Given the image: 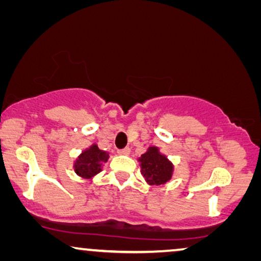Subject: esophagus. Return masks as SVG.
Segmentation results:
<instances>
[{"label": "esophagus", "instance_id": "esophagus-1", "mask_svg": "<svg viewBox=\"0 0 261 261\" xmlns=\"http://www.w3.org/2000/svg\"><path fill=\"white\" fill-rule=\"evenodd\" d=\"M130 152H131L130 148H124V149L118 150L119 155H130Z\"/></svg>", "mask_w": 261, "mask_h": 261}]
</instances>
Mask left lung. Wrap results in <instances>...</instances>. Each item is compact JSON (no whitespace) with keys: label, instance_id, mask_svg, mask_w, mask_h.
Instances as JSON below:
<instances>
[{"label":"left lung","instance_id":"8db88e82","mask_svg":"<svg viewBox=\"0 0 261 261\" xmlns=\"http://www.w3.org/2000/svg\"><path fill=\"white\" fill-rule=\"evenodd\" d=\"M138 162L141 164L142 175L150 186L166 185L174 174V164L157 146H149L146 152L139 157Z\"/></svg>","mask_w":261,"mask_h":261}]
</instances>
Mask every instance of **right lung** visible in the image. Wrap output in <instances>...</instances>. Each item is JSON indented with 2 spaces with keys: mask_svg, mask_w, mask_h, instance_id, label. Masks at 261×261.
Instances as JSON below:
<instances>
[{
  "mask_svg": "<svg viewBox=\"0 0 261 261\" xmlns=\"http://www.w3.org/2000/svg\"><path fill=\"white\" fill-rule=\"evenodd\" d=\"M109 157V152L99 149L97 144H92L78 156L73 164V169L80 177L92 179L102 170V164L108 162Z\"/></svg>",
  "mask_w": 261,
  "mask_h": 261,
  "instance_id": "right-lung-1",
  "label": "right lung"
}]
</instances>
